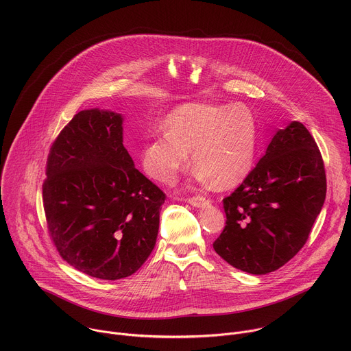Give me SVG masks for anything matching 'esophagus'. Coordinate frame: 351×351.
Instances as JSON below:
<instances>
[{
	"instance_id": "34e87169",
	"label": "esophagus",
	"mask_w": 351,
	"mask_h": 351,
	"mask_svg": "<svg viewBox=\"0 0 351 351\" xmlns=\"http://www.w3.org/2000/svg\"><path fill=\"white\" fill-rule=\"evenodd\" d=\"M187 203L191 204L193 207L202 208V207H208V206L211 204V199H208V198H206V197H202V195H197V197L189 198Z\"/></svg>"
}]
</instances>
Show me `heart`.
I'll return each instance as SVG.
<instances>
[{"label": "heart", "instance_id": "obj_1", "mask_svg": "<svg viewBox=\"0 0 351 351\" xmlns=\"http://www.w3.org/2000/svg\"><path fill=\"white\" fill-rule=\"evenodd\" d=\"M165 128L141 152L144 171L158 182H173L189 164V152L197 165L195 179L215 180L221 189L241 183L253 168L257 126L245 107L184 104L167 117Z\"/></svg>", "mask_w": 351, "mask_h": 351}]
</instances>
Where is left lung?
Wrapping results in <instances>:
<instances>
[{
  "mask_svg": "<svg viewBox=\"0 0 351 351\" xmlns=\"http://www.w3.org/2000/svg\"><path fill=\"white\" fill-rule=\"evenodd\" d=\"M326 195L318 145L303 123L279 129L256 168L226 198L214 250L232 267L265 275L306 244Z\"/></svg>",
  "mask_w": 351,
  "mask_h": 351,
  "instance_id": "8db88e82",
  "label": "left lung"
}]
</instances>
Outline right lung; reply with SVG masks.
I'll list each match as a JSON object with an SVG mask.
<instances>
[{"label":"right lung","mask_w":351,"mask_h":351,"mask_svg":"<svg viewBox=\"0 0 351 351\" xmlns=\"http://www.w3.org/2000/svg\"><path fill=\"white\" fill-rule=\"evenodd\" d=\"M123 117L83 110L47 161L43 202L49 234L75 269L104 280L134 274L152 254L165 194L123 147Z\"/></svg>","instance_id":"1"}]
</instances>
